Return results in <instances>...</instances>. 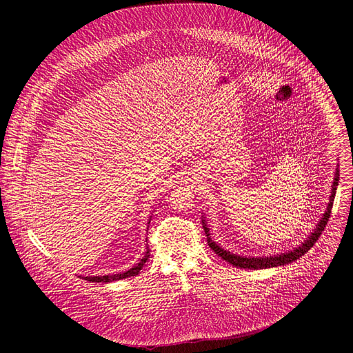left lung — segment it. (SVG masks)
Listing matches in <instances>:
<instances>
[{"mask_svg": "<svg viewBox=\"0 0 353 353\" xmlns=\"http://www.w3.org/2000/svg\"><path fill=\"white\" fill-rule=\"evenodd\" d=\"M338 180H339V170L336 169L335 172V177H334V183H332V190H331V195H330V203L327 207L325 214L323 215L321 221L317 223L316 229L312 232V234L301 243L299 247L288 251V253H282L278 256H270V257H247V256H237L230 253V251L222 248L219 244H216L210 234V229L205 223V219H203V228L205 230L207 234V240H208V245L215 251V253L223 259L225 261H228L229 264H232L233 267L237 268H244V270H263V268H272V267H278V265H286L289 263H293L296 260H299L301 256H305L307 251L313 247V244L319 240V237L321 236L330 215H331V210H332V204H334V198H335V192H336V185H338Z\"/></svg>", "mask_w": 353, "mask_h": 353, "instance_id": "obj_1", "label": "left lung"}]
</instances>
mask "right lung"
Returning <instances> with one entry per match:
<instances>
[{
  "instance_id": "1",
  "label": "right lung",
  "mask_w": 353,
  "mask_h": 353,
  "mask_svg": "<svg viewBox=\"0 0 353 353\" xmlns=\"http://www.w3.org/2000/svg\"><path fill=\"white\" fill-rule=\"evenodd\" d=\"M150 223V218H149V221H148V225ZM149 228V226H148ZM149 259V248H148V245H146V251H145V254H143V257L141 259V261L138 263V264H135L132 268H130L128 271H125V272H119V274H113V275H100V276H82L83 279H86V281H89V282H113V281H120V279H124V278H128V276H135V275H138L139 274V271L142 270V267H143V264L146 263V260Z\"/></svg>"
}]
</instances>
